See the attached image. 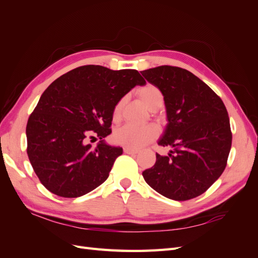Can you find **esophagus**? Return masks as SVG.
<instances>
[{
	"label": "esophagus",
	"mask_w": 258,
	"mask_h": 258,
	"mask_svg": "<svg viewBox=\"0 0 258 258\" xmlns=\"http://www.w3.org/2000/svg\"><path fill=\"white\" fill-rule=\"evenodd\" d=\"M123 152L126 154H129V155H135V154H138V150H134V148H129V147H124L123 148Z\"/></svg>",
	"instance_id": "34e87169"
}]
</instances>
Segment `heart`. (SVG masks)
I'll use <instances>...</instances> for the list:
<instances>
[{
  "label": "heart",
  "mask_w": 258,
  "mask_h": 258,
  "mask_svg": "<svg viewBox=\"0 0 258 258\" xmlns=\"http://www.w3.org/2000/svg\"><path fill=\"white\" fill-rule=\"evenodd\" d=\"M140 97L145 105L152 111H156L163 104V95L161 90L153 84H147L138 90ZM123 99H120L113 108V119L115 121L120 118ZM158 137V130L153 124L138 127L134 124H126L114 132V141L124 147L138 150L148 143L153 142Z\"/></svg>",
  "instance_id": "1"
}]
</instances>
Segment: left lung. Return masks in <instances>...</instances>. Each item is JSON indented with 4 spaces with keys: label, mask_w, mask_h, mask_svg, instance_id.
<instances>
[{
    "label": "left lung",
    "mask_w": 258,
    "mask_h": 258,
    "mask_svg": "<svg viewBox=\"0 0 258 258\" xmlns=\"http://www.w3.org/2000/svg\"><path fill=\"white\" fill-rule=\"evenodd\" d=\"M141 73L165 99L169 122L158 144L173 147L167 156L156 154L155 165L142 175L169 199L196 198L227 165L232 140L227 110L206 83L185 69L161 66Z\"/></svg>",
    "instance_id": "left-lung-1"
}]
</instances>
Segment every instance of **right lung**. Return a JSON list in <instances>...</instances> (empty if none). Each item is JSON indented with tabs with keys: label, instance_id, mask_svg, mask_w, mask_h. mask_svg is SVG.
Masks as SVG:
<instances>
[{
	"label": "right lung",
	"instance_id": "right-lung-1",
	"mask_svg": "<svg viewBox=\"0 0 258 258\" xmlns=\"http://www.w3.org/2000/svg\"><path fill=\"white\" fill-rule=\"evenodd\" d=\"M137 70L83 66L52 82L27 123V154L35 174L50 192L76 198L108 177L121 147L106 145L113 108L137 85ZM101 141L95 148L90 138Z\"/></svg>",
	"mask_w": 258,
	"mask_h": 258
}]
</instances>
